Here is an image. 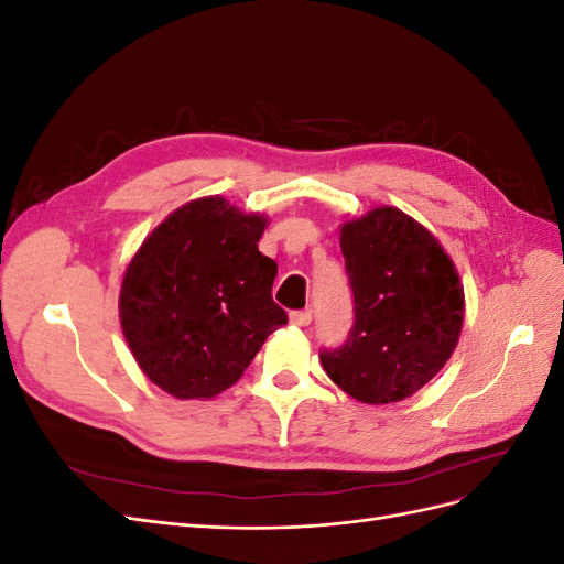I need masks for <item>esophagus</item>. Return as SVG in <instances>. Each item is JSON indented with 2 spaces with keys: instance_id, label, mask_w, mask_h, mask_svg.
Instances as JSON below:
<instances>
[{
  "instance_id": "34e87169",
  "label": "esophagus",
  "mask_w": 564,
  "mask_h": 564,
  "mask_svg": "<svg viewBox=\"0 0 564 564\" xmlns=\"http://www.w3.org/2000/svg\"><path fill=\"white\" fill-rule=\"evenodd\" d=\"M289 319H292V324H296V327H308L313 315H311V311H294L292 315H289Z\"/></svg>"
}]
</instances>
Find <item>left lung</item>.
<instances>
[{
    "instance_id": "8db88e82",
    "label": "left lung",
    "mask_w": 564,
    "mask_h": 564,
    "mask_svg": "<svg viewBox=\"0 0 564 564\" xmlns=\"http://www.w3.org/2000/svg\"><path fill=\"white\" fill-rule=\"evenodd\" d=\"M355 324L319 355L327 377L365 404L412 398L447 365L464 329V284L437 237L395 207L340 224Z\"/></svg>"
}]
</instances>
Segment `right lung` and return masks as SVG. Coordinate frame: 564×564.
Listing matches in <instances>:
<instances>
[{"label":"right lung","mask_w":564,"mask_h":564,"mask_svg":"<svg viewBox=\"0 0 564 564\" xmlns=\"http://www.w3.org/2000/svg\"><path fill=\"white\" fill-rule=\"evenodd\" d=\"M265 226V214L209 195L169 214L131 256L119 286L122 334L172 398L220 395L286 324L272 301L278 263L259 251Z\"/></svg>","instance_id":"right-lung-1"}]
</instances>
